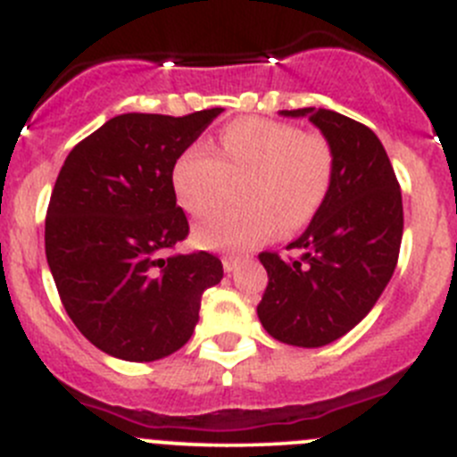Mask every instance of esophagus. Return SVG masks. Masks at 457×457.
I'll list each match as a JSON object with an SVG mask.
<instances>
[{
	"label": "esophagus",
	"instance_id": "1",
	"mask_svg": "<svg viewBox=\"0 0 457 457\" xmlns=\"http://www.w3.org/2000/svg\"><path fill=\"white\" fill-rule=\"evenodd\" d=\"M241 256H234V254H225L223 256V270L225 272H234V270L238 268V265H241Z\"/></svg>",
	"mask_w": 457,
	"mask_h": 457
}]
</instances>
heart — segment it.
Segmentation results:
<instances>
[{"label":"heart","instance_id":"heart-1","mask_svg":"<svg viewBox=\"0 0 457 457\" xmlns=\"http://www.w3.org/2000/svg\"><path fill=\"white\" fill-rule=\"evenodd\" d=\"M245 176L243 207L220 210L196 225L194 238L210 250H247L274 232H295L321 205L332 176V152L317 134L265 118H241L220 131V158L194 143L176 158L171 187L192 216L214 210L225 180Z\"/></svg>","mask_w":457,"mask_h":457}]
</instances>
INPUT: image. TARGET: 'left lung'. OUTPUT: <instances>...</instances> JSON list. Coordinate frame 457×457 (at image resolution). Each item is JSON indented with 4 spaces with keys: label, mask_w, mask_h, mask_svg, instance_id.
Instances as JSON below:
<instances>
[{
    "label": "left lung",
    "mask_w": 457,
    "mask_h": 457,
    "mask_svg": "<svg viewBox=\"0 0 457 457\" xmlns=\"http://www.w3.org/2000/svg\"><path fill=\"white\" fill-rule=\"evenodd\" d=\"M308 118L332 152V176L308 228L286 247L296 259L259 254L268 287L256 314L274 339L328 346L373 310L395 272L404 210L386 149L369 127L330 109L278 111Z\"/></svg>",
    "instance_id": "left-lung-1"
}]
</instances>
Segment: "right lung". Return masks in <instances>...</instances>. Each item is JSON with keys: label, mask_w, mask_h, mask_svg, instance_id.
<instances>
[{"label": "right lung", "mask_w": 457, "mask_h": 457, "mask_svg": "<svg viewBox=\"0 0 457 457\" xmlns=\"http://www.w3.org/2000/svg\"><path fill=\"white\" fill-rule=\"evenodd\" d=\"M220 111L122 113L62 165L46 212V261L71 321L106 355L156 361L183 348L203 292L223 278V263L207 252L165 259L189 232L171 170Z\"/></svg>", "instance_id": "1"}]
</instances>
